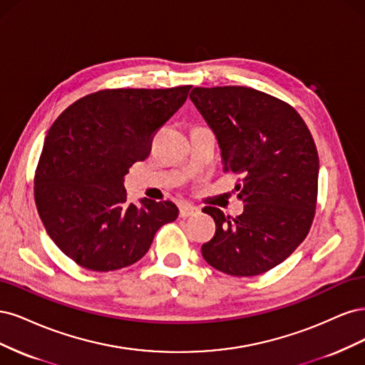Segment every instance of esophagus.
<instances>
[{"label":"esophagus","mask_w":365,"mask_h":365,"mask_svg":"<svg viewBox=\"0 0 365 365\" xmlns=\"http://www.w3.org/2000/svg\"><path fill=\"white\" fill-rule=\"evenodd\" d=\"M200 212V209L195 207V206H191L187 203H183L180 205V209H179V214L182 218H187V217H192V215H197Z\"/></svg>","instance_id":"esophagus-1"}]
</instances>
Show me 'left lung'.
Wrapping results in <instances>:
<instances>
[{
	"label": "left lung",
	"instance_id": "obj_1",
	"mask_svg": "<svg viewBox=\"0 0 365 365\" xmlns=\"http://www.w3.org/2000/svg\"><path fill=\"white\" fill-rule=\"evenodd\" d=\"M212 128L222 170L241 175L238 217L203 209L215 221L202 245L205 261L230 276L274 268L307 238L319 191V153L302 116L288 103L245 86L194 88L190 93Z\"/></svg>",
	"mask_w": 365,
	"mask_h": 365
}]
</instances>
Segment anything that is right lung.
Listing matches in <instances>:
<instances>
[{"instance_id":"add662e5","label":"right lung","mask_w":365,"mask_h":365,"mask_svg":"<svg viewBox=\"0 0 365 365\" xmlns=\"http://www.w3.org/2000/svg\"><path fill=\"white\" fill-rule=\"evenodd\" d=\"M190 89H103L77 100L50 127L34 173V202L46 233L80 267L132 265L178 218L168 200L128 202L124 175L150 155L153 136Z\"/></svg>"}]
</instances>
